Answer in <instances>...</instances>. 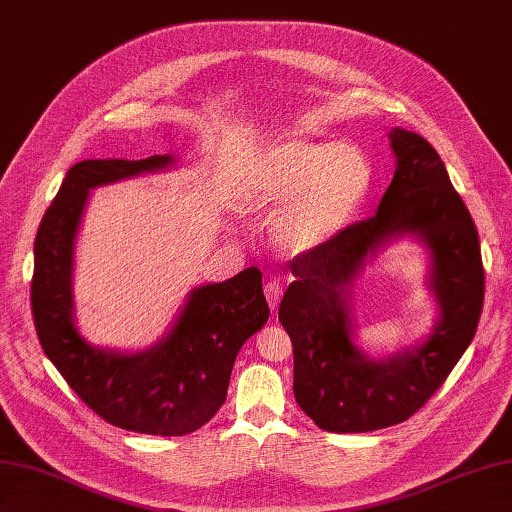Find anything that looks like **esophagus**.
Masks as SVG:
<instances>
[{
	"label": "esophagus",
	"instance_id": "obj_1",
	"mask_svg": "<svg viewBox=\"0 0 512 512\" xmlns=\"http://www.w3.org/2000/svg\"><path fill=\"white\" fill-rule=\"evenodd\" d=\"M264 294H266V301H268V305H270V310L275 312V310H277V305H279V301H281L283 285H281L277 279H270V281L266 283Z\"/></svg>",
	"mask_w": 512,
	"mask_h": 512
}]
</instances>
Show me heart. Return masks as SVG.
<instances>
[{"label": "heart", "mask_w": 512, "mask_h": 512, "mask_svg": "<svg viewBox=\"0 0 512 512\" xmlns=\"http://www.w3.org/2000/svg\"><path fill=\"white\" fill-rule=\"evenodd\" d=\"M373 187V165L351 144L283 137L251 163L244 205L275 211L277 242L290 253H312L349 227Z\"/></svg>", "instance_id": "b5f03b06"}]
</instances>
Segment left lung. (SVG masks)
I'll return each mask as SVG.
<instances>
[{
    "instance_id": "8db88e82",
    "label": "left lung",
    "mask_w": 512,
    "mask_h": 512,
    "mask_svg": "<svg viewBox=\"0 0 512 512\" xmlns=\"http://www.w3.org/2000/svg\"><path fill=\"white\" fill-rule=\"evenodd\" d=\"M397 172L371 218L292 261L294 281L279 320L294 349V397L325 432H373L419 412L462 358L480 323V237L438 152L421 135L390 133ZM414 232L431 246L442 320L419 350L371 363L350 342L348 285L365 255L388 236Z\"/></svg>"
}]
</instances>
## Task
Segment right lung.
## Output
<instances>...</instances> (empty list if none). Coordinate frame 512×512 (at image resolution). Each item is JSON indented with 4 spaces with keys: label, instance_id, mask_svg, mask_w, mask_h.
<instances>
[{
    "label": "right lung",
    "instance_id": "obj_1",
    "mask_svg": "<svg viewBox=\"0 0 512 512\" xmlns=\"http://www.w3.org/2000/svg\"><path fill=\"white\" fill-rule=\"evenodd\" d=\"M170 163L161 154L76 163L41 220L30 285L39 342L69 388L106 423L157 436H183L211 421L227 399L237 351L270 314L261 270L251 266L196 288L172 334L144 353L98 351L80 338L71 318V255L89 189Z\"/></svg>",
    "mask_w": 512,
    "mask_h": 512
}]
</instances>
